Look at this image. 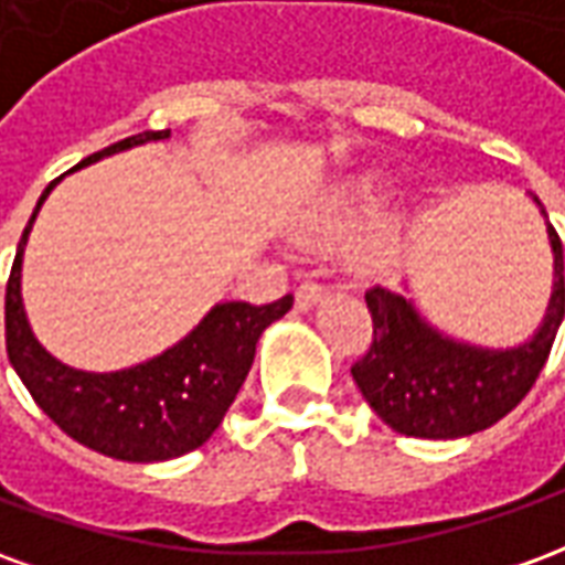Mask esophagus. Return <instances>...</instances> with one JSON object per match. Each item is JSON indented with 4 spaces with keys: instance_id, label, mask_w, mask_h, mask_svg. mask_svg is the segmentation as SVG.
<instances>
[{
    "instance_id": "34e87169",
    "label": "esophagus",
    "mask_w": 565,
    "mask_h": 565,
    "mask_svg": "<svg viewBox=\"0 0 565 565\" xmlns=\"http://www.w3.org/2000/svg\"><path fill=\"white\" fill-rule=\"evenodd\" d=\"M323 299V287L318 281H302L296 287V308L299 311H308V308H315Z\"/></svg>"
}]
</instances>
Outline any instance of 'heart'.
I'll list each match as a JSON object with an SVG mask.
<instances>
[{"mask_svg": "<svg viewBox=\"0 0 565 565\" xmlns=\"http://www.w3.org/2000/svg\"><path fill=\"white\" fill-rule=\"evenodd\" d=\"M387 193H391V174L381 172V169H369V172L348 178L335 193L323 199V205H318L315 217L308 223L306 238L315 245H327V242L342 238L351 230H356L360 223L369 221L384 205ZM408 223H412V205L408 202L391 205L351 245V250H348L351 266L363 275H379V271L391 269Z\"/></svg>", "mask_w": 565, "mask_h": 565, "instance_id": "heart-1", "label": "heart"}]
</instances>
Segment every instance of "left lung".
<instances>
[{
	"mask_svg": "<svg viewBox=\"0 0 565 565\" xmlns=\"http://www.w3.org/2000/svg\"><path fill=\"white\" fill-rule=\"evenodd\" d=\"M545 214V205L533 196ZM554 287L533 339L481 348L438 332L415 302L387 287L366 290L372 344L354 366L356 387L384 424L415 438H462L509 415L545 366L565 315L563 242L547 223Z\"/></svg>",
	"mask_w": 565,
	"mask_h": 565,
	"instance_id": "left-lung-1",
	"label": "left lung"
}]
</instances>
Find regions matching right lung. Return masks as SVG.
<instances>
[{
    "mask_svg": "<svg viewBox=\"0 0 565 565\" xmlns=\"http://www.w3.org/2000/svg\"><path fill=\"white\" fill-rule=\"evenodd\" d=\"M160 139H169V129H148L93 153L75 169ZM56 181L47 184L32 211L8 278L6 348L11 366L44 415L66 436L105 457L127 462H162L196 450L214 436V429L233 405L235 393L242 391L257 354L259 335L294 308V296L287 294L269 306L217 302L181 342L139 366L117 372H84L66 366L54 354H47L32 335L20 296L23 247L35 214Z\"/></svg>",
    "mask_w": 565,
    "mask_h": 565,
    "instance_id": "obj_1",
    "label": "right lung"
}]
</instances>
